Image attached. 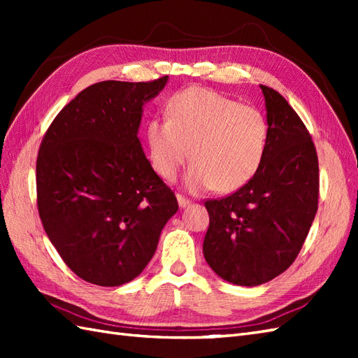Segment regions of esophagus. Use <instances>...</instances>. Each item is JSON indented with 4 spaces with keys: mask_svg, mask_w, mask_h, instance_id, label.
<instances>
[{
    "mask_svg": "<svg viewBox=\"0 0 358 358\" xmlns=\"http://www.w3.org/2000/svg\"><path fill=\"white\" fill-rule=\"evenodd\" d=\"M177 201H178V206L181 208V209H185L186 206H189V204H191V200H187V199H185L183 195H177Z\"/></svg>",
    "mask_w": 358,
    "mask_h": 358,
    "instance_id": "34e87169",
    "label": "esophagus"
}]
</instances>
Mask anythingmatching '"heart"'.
Masks as SVG:
<instances>
[{
	"label": "heart",
	"instance_id": "obj_1",
	"mask_svg": "<svg viewBox=\"0 0 358 358\" xmlns=\"http://www.w3.org/2000/svg\"><path fill=\"white\" fill-rule=\"evenodd\" d=\"M268 138L257 108L203 87L175 94L167 118H152L146 127L150 164L162 178L173 180L191 155L185 186L194 194L245 186L260 169Z\"/></svg>",
	"mask_w": 358,
	"mask_h": 358
}]
</instances>
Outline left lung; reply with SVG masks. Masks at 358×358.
<instances>
[{
  "mask_svg": "<svg viewBox=\"0 0 358 358\" xmlns=\"http://www.w3.org/2000/svg\"><path fill=\"white\" fill-rule=\"evenodd\" d=\"M269 138L260 169L237 192L204 203L203 254L218 277L268 283L299 255L318 203V159L306 126L272 87L260 85Z\"/></svg>",
  "mask_w": 358,
  "mask_h": 358,
  "instance_id": "left-lung-1",
  "label": "left lung"
}]
</instances>
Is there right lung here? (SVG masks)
<instances>
[{"instance_id":"right-lung-1","label":"right lung","mask_w":358,"mask_h":358,"mask_svg":"<svg viewBox=\"0 0 358 358\" xmlns=\"http://www.w3.org/2000/svg\"><path fill=\"white\" fill-rule=\"evenodd\" d=\"M167 78L95 83L64 106L41 141L43 227L64 263L89 283L110 287L138 277L178 210L138 140L143 106Z\"/></svg>"}]
</instances>
